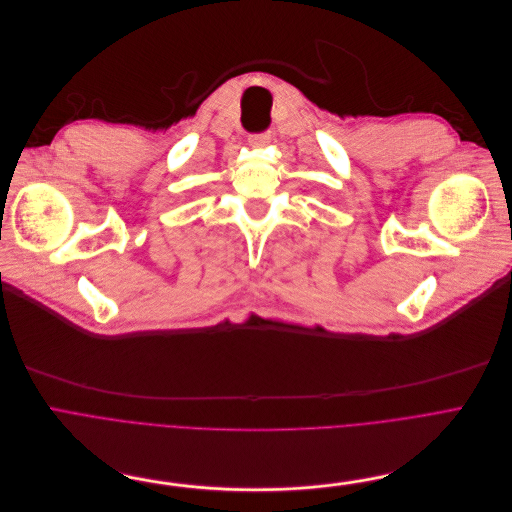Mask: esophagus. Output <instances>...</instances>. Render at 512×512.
I'll list each match as a JSON object with an SVG mask.
<instances>
[{
  "mask_svg": "<svg viewBox=\"0 0 512 512\" xmlns=\"http://www.w3.org/2000/svg\"><path fill=\"white\" fill-rule=\"evenodd\" d=\"M269 141H271V133L269 131L250 135V145H254V148H262V145H266Z\"/></svg>",
  "mask_w": 512,
  "mask_h": 512,
  "instance_id": "obj_1",
  "label": "esophagus"
}]
</instances>
